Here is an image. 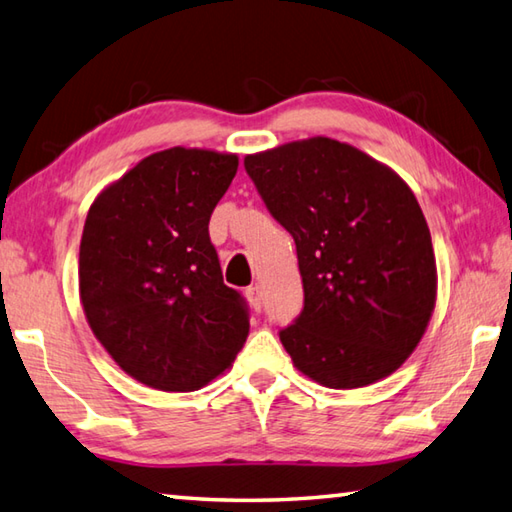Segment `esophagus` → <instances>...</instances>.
<instances>
[{
    "label": "esophagus",
    "instance_id": "34e87169",
    "mask_svg": "<svg viewBox=\"0 0 512 512\" xmlns=\"http://www.w3.org/2000/svg\"><path fill=\"white\" fill-rule=\"evenodd\" d=\"M245 296H247L249 305H252V310H254V312H260V307H263V298H260V287H258V285L247 287V289H245Z\"/></svg>",
    "mask_w": 512,
    "mask_h": 512
}]
</instances>
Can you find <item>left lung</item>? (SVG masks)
I'll use <instances>...</instances> for the list:
<instances>
[{
	"label": "left lung",
	"instance_id": "obj_1",
	"mask_svg": "<svg viewBox=\"0 0 512 512\" xmlns=\"http://www.w3.org/2000/svg\"><path fill=\"white\" fill-rule=\"evenodd\" d=\"M245 169L296 243L305 301L281 330L296 368L334 390L399 370L437 301L430 229L412 189L368 153L323 136L252 153Z\"/></svg>",
	"mask_w": 512,
	"mask_h": 512
}]
</instances>
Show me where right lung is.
<instances>
[{"label": "right lung", "instance_id": "right-lung-1", "mask_svg": "<svg viewBox=\"0 0 512 512\" xmlns=\"http://www.w3.org/2000/svg\"><path fill=\"white\" fill-rule=\"evenodd\" d=\"M236 153H151L93 200L80 243V301L104 350L133 379L194 392L231 368L247 305L223 283L209 218Z\"/></svg>", "mask_w": 512, "mask_h": 512}]
</instances>
